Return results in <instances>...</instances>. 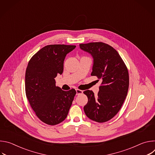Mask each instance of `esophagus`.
I'll return each instance as SVG.
<instances>
[{
	"mask_svg": "<svg viewBox=\"0 0 155 155\" xmlns=\"http://www.w3.org/2000/svg\"><path fill=\"white\" fill-rule=\"evenodd\" d=\"M76 92H77V95H79V94H81L83 93V91L78 90V89L76 90Z\"/></svg>",
	"mask_w": 155,
	"mask_h": 155,
	"instance_id": "1",
	"label": "esophagus"
}]
</instances>
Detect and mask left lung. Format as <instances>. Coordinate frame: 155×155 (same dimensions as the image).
Listing matches in <instances>:
<instances>
[{"instance_id": "left-lung-1", "label": "left lung", "mask_w": 155, "mask_h": 155, "mask_svg": "<svg viewBox=\"0 0 155 155\" xmlns=\"http://www.w3.org/2000/svg\"><path fill=\"white\" fill-rule=\"evenodd\" d=\"M79 45L93 58L91 75L102 80L97 96L90 90L83 92L88 99L84 113L93 121L106 122L117 114L127 96L129 83L127 67L117 51L108 44L91 42Z\"/></svg>"}]
</instances>
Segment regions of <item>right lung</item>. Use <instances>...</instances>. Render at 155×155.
I'll list each match as a JSON object with an SVG mask.
<instances>
[{"label": "right lung", "instance_id": "right-lung-1", "mask_svg": "<svg viewBox=\"0 0 155 155\" xmlns=\"http://www.w3.org/2000/svg\"><path fill=\"white\" fill-rule=\"evenodd\" d=\"M75 45H49L37 52L29 61L25 75L26 97L37 117L43 123L56 125L67 117L76 91H65L56 86L64 61Z\"/></svg>", "mask_w": 155, "mask_h": 155}]
</instances>
